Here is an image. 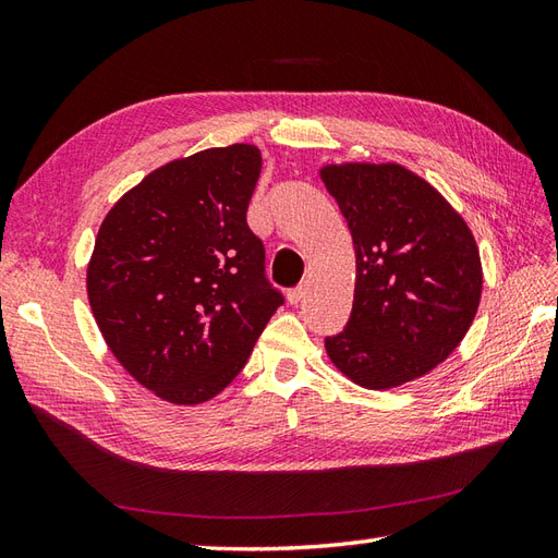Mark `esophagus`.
Wrapping results in <instances>:
<instances>
[{
	"label": "esophagus",
	"mask_w": 558,
	"mask_h": 558,
	"mask_svg": "<svg viewBox=\"0 0 558 558\" xmlns=\"http://www.w3.org/2000/svg\"><path fill=\"white\" fill-rule=\"evenodd\" d=\"M304 294H306V284H299V288H294V290L288 292V302H290L292 306H296V304L304 299Z\"/></svg>",
	"instance_id": "1"
}]
</instances>
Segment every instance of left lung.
Here are the masks:
<instances>
[{"mask_svg": "<svg viewBox=\"0 0 558 558\" xmlns=\"http://www.w3.org/2000/svg\"><path fill=\"white\" fill-rule=\"evenodd\" d=\"M355 250V292L344 332L325 339L341 375L387 391L460 347L483 290L474 233L432 183L396 162L320 167Z\"/></svg>", "mask_w": 558, "mask_h": 558, "instance_id": "8db88e82", "label": "left lung"}]
</instances>
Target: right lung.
I'll return each mask as SVG.
<instances>
[{"instance_id":"add662e5","label":"right lung","mask_w":558,"mask_h":558,"mask_svg":"<svg viewBox=\"0 0 558 558\" xmlns=\"http://www.w3.org/2000/svg\"><path fill=\"white\" fill-rule=\"evenodd\" d=\"M259 171L250 143L179 157L98 228L87 268L96 325L126 373L167 403L221 393L282 304L247 226Z\"/></svg>"}]
</instances>
